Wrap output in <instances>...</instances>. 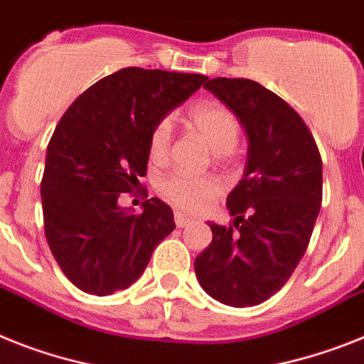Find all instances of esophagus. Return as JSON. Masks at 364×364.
<instances>
[{
  "label": "esophagus",
  "instance_id": "34e87169",
  "mask_svg": "<svg viewBox=\"0 0 364 364\" xmlns=\"http://www.w3.org/2000/svg\"><path fill=\"white\" fill-rule=\"evenodd\" d=\"M173 220H176L177 228H187L188 224H192V218H187V216L181 215V213H176V215H173Z\"/></svg>",
  "mask_w": 364,
  "mask_h": 364
}]
</instances>
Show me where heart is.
Instances as JSON below:
<instances>
[{
    "label": "heart",
    "instance_id": "heart-1",
    "mask_svg": "<svg viewBox=\"0 0 364 364\" xmlns=\"http://www.w3.org/2000/svg\"><path fill=\"white\" fill-rule=\"evenodd\" d=\"M185 125L194 131L210 148L216 161L224 163L235 155V144L240 135V122L229 107L218 102L198 103L188 109ZM172 142V131L166 120L151 127L148 136V154L154 163L166 161ZM159 192L168 203L181 210H194L207 205L220 192V181L215 176L191 177L183 173H170L159 181Z\"/></svg>",
    "mask_w": 364,
    "mask_h": 364
}]
</instances>
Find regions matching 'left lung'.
Here are the masks:
<instances>
[{"label": "left lung", "instance_id": "1", "mask_svg": "<svg viewBox=\"0 0 364 364\" xmlns=\"http://www.w3.org/2000/svg\"><path fill=\"white\" fill-rule=\"evenodd\" d=\"M203 87L239 116L248 135L244 177L228 196L235 220L209 224L213 240L194 261L200 285L231 307L267 301L304 257L322 205V157L301 116L244 77Z\"/></svg>", "mask_w": 364, "mask_h": 364}]
</instances>
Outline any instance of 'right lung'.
<instances>
[{
    "mask_svg": "<svg viewBox=\"0 0 364 364\" xmlns=\"http://www.w3.org/2000/svg\"><path fill=\"white\" fill-rule=\"evenodd\" d=\"M200 73L122 68L100 79L55 127L41 183L46 239L64 276L87 294L124 291L176 229L159 198L140 215L118 198L139 187L148 168V136L173 107L205 83Z\"/></svg>",
    "mask_w": 364,
    "mask_h": 364,
    "instance_id": "obj_1",
    "label": "right lung"
}]
</instances>
